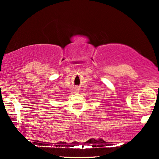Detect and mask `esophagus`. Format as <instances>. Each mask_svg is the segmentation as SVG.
I'll list each match as a JSON object with an SVG mask.
<instances>
[{"instance_id": "esophagus-1", "label": "esophagus", "mask_w": 159, "mask_h": 159, "mask_svg": "<svg viewBox=\"0 0 159 159\" xmlns=\"http://www.w3.org/2000/svg\"><path fill=\"white\" fill-rule=\"evenodd\" d=\"M79 91H80V89L78 88L77 87H75V88L73 89L72 92H73V93H79Z\"/></svg>"}]
</instances>
